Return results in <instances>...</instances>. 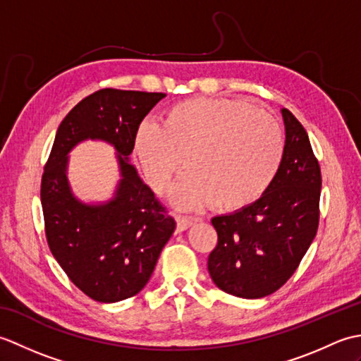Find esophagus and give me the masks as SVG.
Masks as SVG:
<instances>
[{
  "label": "esophagus",
  "instance_id": "34e87169",
  "mask_svg": "<svg viewBox=\"0 0 361 361\" xmlns=\"http://www.w3.org/2000/svg\"><path fill=\"white\" fill-rule=\"evenodd\" d=\"M194 224V219H190L188 216H181V214H176V229L178 231H185L190 225Z\"/></svg>",
  "mask_w": 361,
  "mask_h": 361
}]
</instances>
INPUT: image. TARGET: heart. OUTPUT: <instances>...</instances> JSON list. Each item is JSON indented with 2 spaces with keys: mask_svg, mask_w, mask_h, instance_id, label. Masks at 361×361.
Segmentation results:
<instances>
[{
  "mask_svg": "<svg viewBox=\"0 0 361 361\" xmlns=\"http://www.w3.org/2000/svg\"><path fill=\"white\" fill-rule=\"evenodd\" d=\"M133 155L157 194L172 188L185 158L189 173L180 188L186 206L235 211L271 186L286 152L282 128L271 114L243 99H189L172 105L161 122L142 121Z\"/></svg>",
  "mask_w": 361,
  "mask_h": 361,
  "instance_id": "b5f03b06",
  "label": "heart"
}]
</instances>
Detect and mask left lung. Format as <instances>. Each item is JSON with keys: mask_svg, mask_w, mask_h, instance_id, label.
<instances>
[{"mask_svg": "<svg viewBox=\"0 0 361 361\" xmlns=\"http://www.w3.org/2000/svg\"><path fill=\"white\" fill-rule=\"evenodd\" d=\"M286 152L271 186L250 206L211 220L217 245L208 257L214 283L239 298H264L286 283L315 239L321 169L307 132L282 109Z\"/></svg>", "mask_w": 361, "mask_h": 361, "instance_id": "8db88e82", "label": "left lung"}]
</instances>
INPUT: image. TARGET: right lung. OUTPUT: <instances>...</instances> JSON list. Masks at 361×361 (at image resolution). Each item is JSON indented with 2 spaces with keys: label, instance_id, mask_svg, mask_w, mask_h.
I'll list each match as a JSON object with an SVG mask.
<instances>
[{
  "label": "right lung",
  "instance_id": "1",
  "mask_svg": "<svg viewBox=\"0 0 361 361\" xmlns=\"http://www.w3.org/2000/svg\"><path fill=\"white\" fill-rule=\"evenodd\" d=\"M164 96L114 88L87 96L59 126L44 164L46 240L74 286L97 302L140 293L175 231L173 217L128 163L136 127ZM83 139H104L118 150L123 180L117 197L105 205L80 204L67 185V153Z\"/></svg>",
  "mask_w": 361,
  "mask_h": 361
}]
</instances>
